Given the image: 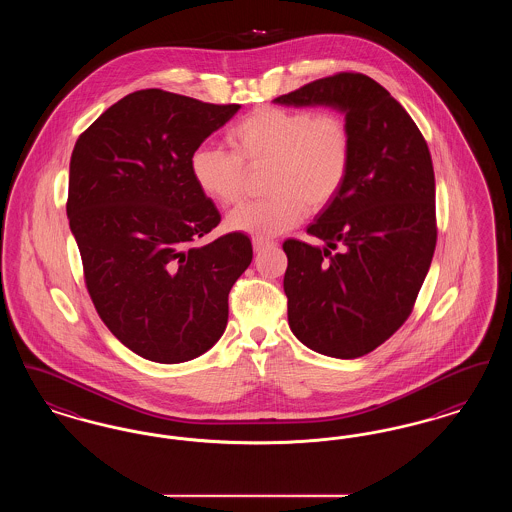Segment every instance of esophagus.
<instances>
[{
	"mask_svg": "<svg viewBox=\"0 0 512 512\" xmlns=\"http://www.w3.org/2000/svg\"><path fill=\"white\" fill-rule=\"evenodd\" d=\"M270 245H274L270 240H259V238H253V249H255V253L265 251V249L270 247Z\"/></svg>",
	"mask_w": 512,
	"mask_h": 512,
	"instance_id": "obj_1",
	"label": "esophagus"
}]
</instances>
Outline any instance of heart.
Listing matches in <instances>:
<instances>
[{"instance_id":"heart-1","label":"heart","mask_w":512,"mask_h":512,"mask_svg":"<svg viewBox=\"0 0 512 512\" xmlns=\"http://www.w3.org/2000/svg\"><path fill=\"white\" fill-rule=\"evenodd\" d=\"M234 153L201 146L190 157V172L201 194L222 207L242 201L247 171L268 169V197L232 211V232L268 240L292 230L305 211L326 207L347 180L353 142L347 122L336 113L259 107L228 130Z\"/></svg>"}]
</instances>
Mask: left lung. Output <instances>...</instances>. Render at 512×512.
<instances>
[{"mask_svg": "<svg viewBox=\"0 0 512 512\" xmlns=\"http://www.w3.org/2000/svg\"><path fill=\"white\" fill-rule=\"evenodd\" d=\"M274 103L332 107L349 126V176L307 228L326 245L284 242V292L303 345L326 357H363L409 318L434 257L430 149L401 103L366 74L326 76Z\"/></svg>", "mask_w": 512, "mask_h": 512, "instance_id": "left-lung-1", "label": "left lung"}]
</instances>
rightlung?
<instances>
[{
  "mask_svg": "<svg viewBox=\"0 0 512 512\" xmlns=\"http://www.w3.org/2000/svg\"><path fill=\"white\" fill-rule=\"evenodd\" d=\"M238 109L149 88L111 105L74 144L67 217L86 288L113 336L147 361L209 351L253 259L242 232L197 244L220 213L190 157Z\"/></svg>",
  "mask_w": 512,
  "mask_h": 512,
  "instance_id": "obj_1",
  "label": "right lung"
}]
</instances>
